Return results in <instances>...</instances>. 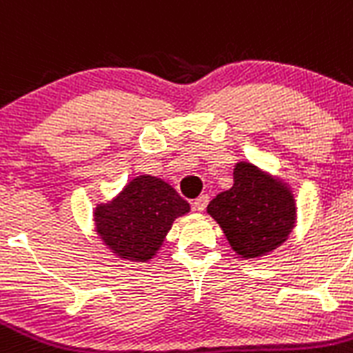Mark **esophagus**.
<instances>
[{
  "mask_svg": "<svg viewBox=\"0 0 353 353\" xmlns=\"http://www.w3.org/2000/svg\"><path fill=\"white\" fill-rule=\"evenodd\" d=\"M210 203V196L208 194H201L196 201H194V210H198V212H203L206 208V205Z\"/></svg>",
  "mask_w": 353,
  "mask_h": 353,
  "instance_id": "34e87169",
  "label": "esophagus"
}]
</instances>
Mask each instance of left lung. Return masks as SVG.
<instances>
[{
    "mask_svg": "<svg viewBox=\"0 0 353 353\" xmlns=\"http://www.w3.org/2000/svg\"><path fill=\"white\" fill-rule=\"evenodd\" d=\"M208 213L229 245L245 259L259 257L283 243L296 221L290 190L248 163L234 168V183L216 194Z\"/></svg>",
    "mask_w": 353,
    "mask_h": 353,
    "instance_id": "left-lung-1",
    "label": "left lung"
}]
</instances>
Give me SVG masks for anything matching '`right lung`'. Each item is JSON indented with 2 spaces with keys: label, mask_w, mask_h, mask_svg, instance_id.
Listing matches in <instances>:
<instances>
[{
  "label": "right lung",
  "mask_w": 353,
  "mask_h": 353,
  "mask_svg": "<svg viewBox=\"0 0 353 353\" xmlns=\"http://www.w3.org/2000/svg\"><path fill=\"white\" fill-rule=\"evenodd\" d=\"M189 212V203L166 182L138 176L121 196L96 208V231L121 257L145 263L159 250L176 216Z\"/></svg>",
  "instance_id": "add662e5"
}]
</instances>
